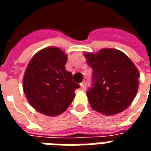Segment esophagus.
Here are the masks:
<instances>
[{
    "label": "esophagus",
    "mask_w": 151,
    "mask_h": 151,
    "mask_svg": "<svg viewBox=\"0 0 151 151\" xmlns=\"http://www.w3.org/2000/svg\"><path fill=\"white\" fill-rule=\"evenodd\" d=\"M80 86H81V89H82V91H85L86 89V83L85 82H82V83L80 84Z\"/></svg>",
    "instance_id": "esophagus-1"
}]
</instances>
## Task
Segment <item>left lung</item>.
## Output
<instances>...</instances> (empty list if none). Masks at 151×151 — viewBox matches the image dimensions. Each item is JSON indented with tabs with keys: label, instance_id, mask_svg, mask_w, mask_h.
<instances>
[{
	"label": "left lung",
	"instance_id": "1",
	"mask_svg": "<svg viewBox=\"0 0 151 151\" xmlns=\"http://www.w3.org/2000/svg\"><path fill=\"white\" fill-rule=\"evenodd\" d=\"M93 70V86L86 92L91 107L111 116L129 106L137 95L140 74L135 65L119 50L104 48L99 52H85Z\"/></svg>",
	"mask_w": 151,
	"mask_h": 151
}]
</instances>
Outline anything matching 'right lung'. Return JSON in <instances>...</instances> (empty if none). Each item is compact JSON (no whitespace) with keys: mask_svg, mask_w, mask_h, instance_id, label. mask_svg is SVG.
Segmentation results:
<instances>
[{"mask_svg":"<svg viewBox=\"0 0 151 151\" xmlns=\"http://www.w3.org/2000/svg\"><path fill=\"white\" fill-rule=\"evenodd\" d=\"M67 55L56 47L40 50L28 64L23 91L29 104L40 113L56 116L68 108L80 86L65 69Z\"/></svg>","mask_w":151,"mask_h":151,"instance_id":"obj_1","label":"right lung"}]
</instances>
